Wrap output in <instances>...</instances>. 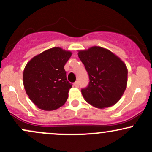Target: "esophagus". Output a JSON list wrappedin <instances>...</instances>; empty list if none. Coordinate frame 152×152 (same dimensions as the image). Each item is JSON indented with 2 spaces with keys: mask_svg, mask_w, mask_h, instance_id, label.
Returning a JSON list of instances; mask_svg holds the SVG:
<instances>
[{
  "mask_svg": "<svg viewBox=\"0 0 152 152\" xmlns=\"http://www.w3.org/2000/svg\"><path fill=\"white\" fill-rule=\"evenodd\" d=\"M74 86L75 87H78V86H79V83H78V81L75 82V83H74Z\"/></svg>",
  "mask_w": 152,
  "mask_h": 152,
  "instance_id": "obj_1",
  "label": "esophagus"
}]
</instances>
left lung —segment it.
Segmentation results:
<instances>
[{
	"mask_svg": "<svg viewBox=\"0 0 152 152\" xmlns=\"http://www.w3.org/2000/svg\"><path fill=\"white\" fill-rule=\"evenodd\" d=\"M78 56L90 80L88 86L81 90L85 101L98 109L115 105L126 88V64L111 50L100 46L78 50Z\"/></svg>",
	"mask_w": 152,
	"mask_h": 152,
	"instance_id": "8db88e82",
	"label": "left lung"
}]
</instances>
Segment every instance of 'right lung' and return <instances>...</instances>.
<instances>
[{"label":"right lung","mask_w":152,"mask_h":152,"mask_svg":"<svg viewBox=\"0 0 152 152\" xmlns=\"http://www.w3.org/2000/svg\"><path fill=\"white\" fill-rule=\"evenodd\" d=\"M72 53L60 47L46 50L32 58L23 70L26 94L38 109L56 110L65 104L72 87L64 66Z\"/></svg>","instance_id":"add662e5"}]
</instances>
